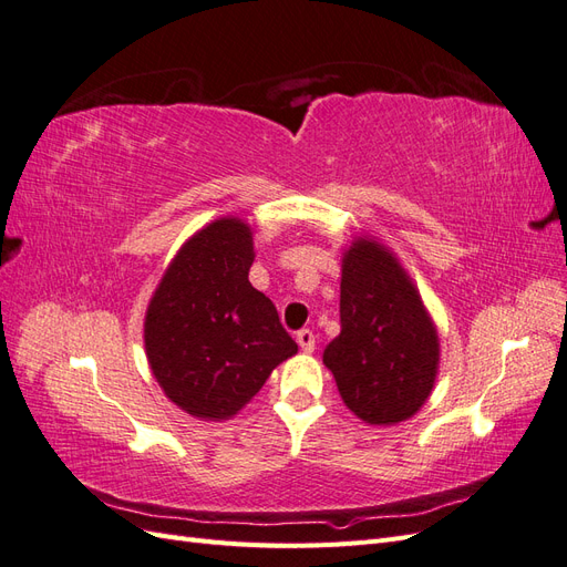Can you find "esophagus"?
<instances>
[{
	"instance_id": "34e87169",
	"label": "esophagus",
	"mask_w": 567,
	"mask_h": 567,
	"mask_svg": "<svg viewBox=\"0 0 567 567\" xmlns=\"http://www.w3.org/2000/svg\"><path fill=\"white\" fill-rule=\"evenodd\" d=\"M296 340H298V346L302 348V352H315L317 340H315V333H312L310 329H302V331H298Z\"/></svg>"
}]
</instances>
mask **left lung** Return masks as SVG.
<instances>
[{
	"mask_svg": "<svg viewBox=\"0 0 567 567\" xmlns=\"http://www.w3.org/2000/svg\"><path fill=\"white\" fill-rule=\"evenodd\" d=\"M342 402L371 425L416 414L440 364L437 329L385 246L354 238L342 255L340 336L323 350Z\"/></svg>",
	"mask_w": 567,
	"mask_h": 567,
	"instance_id": "8db88e82",
	"label": "left lung"
}]
</instances>
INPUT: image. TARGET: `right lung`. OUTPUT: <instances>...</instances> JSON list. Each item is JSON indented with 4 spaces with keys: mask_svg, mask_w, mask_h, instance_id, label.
<instances>
[{
    "mask_svg": "<svg viewBox=\"0 0 567 567\" xmlns=\"http://www.w3.org/2000/svg\"><path fill=\"white\" fill-rule=\"evenodd\" d=\"M252 260L246 221L215 219L182 246L148 302L151 371L196 419H231L298 352L277 307L248 281Z\"/></svg>",
    "mask_w": 567,
    "mask_h": 567,
    "instance_id": "obj_1",
    "label": "right lung"
}]
</instances>
